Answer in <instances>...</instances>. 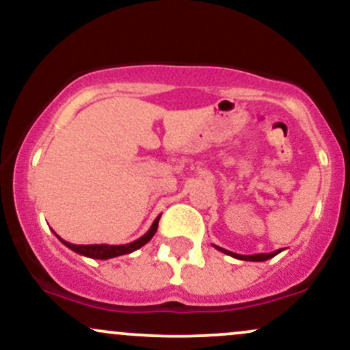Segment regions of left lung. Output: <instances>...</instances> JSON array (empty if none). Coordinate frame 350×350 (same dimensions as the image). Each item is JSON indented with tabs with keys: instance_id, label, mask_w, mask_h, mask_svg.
Wrapping results in <instances>:
<instances>
[{
	"instance_id": "8db88e82",
	"label": "left lung",
	"mask_w": 350,
	"mask_h": 350,
	"mask_svg": "<svg viewBox=\"0 0 350 350\" xmlns=\"http://www.w3.org/2000/svg\"><path fill=\"white\" fill-rule=\"evenodd\" d=\"M213 247L219 250V252L226 254V256H231L234 258H239V260H249V262H265V260H269V258L277 256V254H280L283 250V249H278V250H275V252H270V254H254V256H241V254L231 252V250H226V249L219 247V245H216V244H213Z\"/></svg>"
}]
</instances>
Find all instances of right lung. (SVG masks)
<instances>
[{
    "label": "right lung",
    "instance_id": "right-lung-1",
    "mask_svg": "<svg viewBox=\"0 0 350 350\" xmlns=\"http://www.w3.org/2000/svg\"><path fill=\"white\" fill-rule=\"evenodd\" d=\"M159 219H160V215L155 217V221L152 223L150 229L144 234L142 237H139V239H135L134 242H129V244H121V245H109V244H92V245H77V244H72V242H67L64 241L62 237L57 236V239H59L62 244L67 245L70 250H73V252L80 254V256H85V257H90V258H98V260H108V258H113V257H119V256H124V254H131L134 252V250L141 249L142 245H146L147 242H149L152 237H154V234L157 232V228H159Z\"/></svg>",
    "mask_w": 350,
    "mask_h": 350
}]
</instances>
